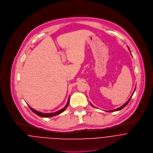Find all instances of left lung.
<instances>
[{
  "label": "left lung",
  "instance_id": "left-lung-1",
  "mask_svg": "<svg viewBox=\"0 0 153 153\" xmlns=\"http://www.w3.org/2000/svg\"><path fill=\"white\" fill-rule=\"evenodd\" d=\"M130 53H131V52H130ZM134 92H133V94H134ZM133 94H132V95L131 96V97L130 98V99L128 100V101L126 103V104H124L123 106H121L120 107H119V108H117V109H115V110H110V111H109V112H111V111H118V110H121V109H123L124 107H125L127 105V104L130 102V100H131V97H132V96H133ZM91 106H93V107H94L92 104H91Z\"/></svg>",
  "mask_w": 153,
  "mask_h": 153
}]
</instances>
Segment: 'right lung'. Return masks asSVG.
I'll use <instances>...</instances> for the list:
<instances>
[{
  "label": "right lung",
  "instance_id": "add662e5",
  "mask_svg": "<svg viewBox=\"0 0 153 153\" xmlns=\"http://www.w3.org/2000/svg\"><path fill=\"white\" fill-rule=\"evenodd\" d=\"M69 98L68 99V103L66 104V106L62 108V110H60L56 112H55V113H41V112H39L38 111H36L35 110H34L33 108L30 107L29 105H28V107H29V108L34 113H36V114H37L38 116H40V117H52V116H56L60 113H62V112H63L66 109V108L68 107V105H69Z\"/></svg>",
  "mask_w": 153,
  "mask_h": 153
}]
</instances>
